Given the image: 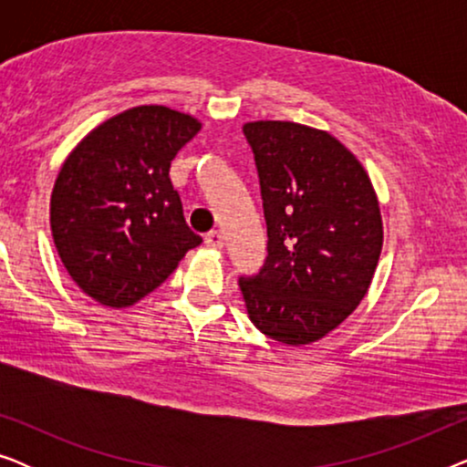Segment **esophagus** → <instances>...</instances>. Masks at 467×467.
I'll use <instances>...</instances> for the list:
<instances>
[{
	"label": "esophagus",
	"mask_w": 467,
	"mask_h": 467,
	"mask_svg": "<svg viewBox=\"0 0 467 467\" xmlns=\"http://www.w3.org/2000/svg\"><path fill=\"white\" fill-rule=\"evenodd\" d=\"M206 244L213 248H223V234L219 229H213V232L206 234Z\"/></svg>",
	"instance_id": "esophagus-1"
}]
</instances>
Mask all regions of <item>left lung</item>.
Returning a JSON list of instances; mask_svg holds the SVG:
<instances>
[{"instance_id":"left-lung-1","label":"left lung","mask_w":467,"mask_h":467,"mask_svg":"<svg viewBox=\"0 0 467 467\" xmlns=\"http://www.w3.org/2000/svg\"><path fill=\"white\" fill-rule=\"evenodd\" d=\"M257 165L267 257L240 278L251 321L272 340H321L353 312L382 251L379 200L363 165L327 131L291 120L242 127Z\"/></svg>"}]
</instances>
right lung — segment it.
Segmentation results:
<instances>
[{"instance_id": "right-lung-1", "label": "right lung", "mask_w": 467, "mask_h": 467, "mask_svg": "<svg viewBox=\"0 0 467 467\" xmlns=\"http://www.w3.org/2000/svg\"><path fill=\"white\" fill-rule=\"evenodd\" d=\"M200 130L189 114L138 106L95 127L61 165L50 229L67 274L95 302L133 306L202 244L170 181L171 159Z\"/></svg>"}]
</instances>
